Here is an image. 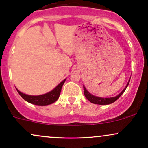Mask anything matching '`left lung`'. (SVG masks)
<instances>
[{"instance_id": "left-lung-1", "label": "left lung", "mask_w": 148, "mask_h": 148, "mask_svg": "<svg viewBox=\"0 0 148 148\" xmlns=\"http://www.w3.org/2000/svg\"><path fill=\"white\" fill-rule=\"evenodd\" d=\"M130 80L129 81L128 84H127V85L126 86V87H125V89H124L121 92V93H120L118 95H117L116 97H114L102 98V97H99L94 96V95H91L90 93H89V92H88L87 90H86V88L84 86V90L85 97H86L87 98V99L89 100V101H90L91 103H95V104H99V105L110 104V103L115 102V101H116L117 99H118V98L120 97L123 94V92L125 91V90H126L127 86H128L129 84H130Z\"/></svg>"}]
</instances>
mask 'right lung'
<instances>
[{"mask_svg": "<svg viewBox=\"0 0 148 148\" xmlns=\"http://www.w3.org/2000/svg\"><path fill=\"white\" fill-rule=\"evenodd\" d=\"M66 79L63 80L62 82L60 83L58 86L54 88L52 91L49 92L47 93V94L42 95L38 96H32V95H28L23 94L18 90H16L20 95V96L23 98V99L25 100L26 101L29 102L30 103H33L35 105H38V106H46V105L51 104V103H54L59 98L60 96L61 89H62V86H63L64 81Z\"/></svg>", "mask_w": 148, "mask_h": 148, "instance_id": "right-lung-1", "label": "right lung"}]
</instances>
